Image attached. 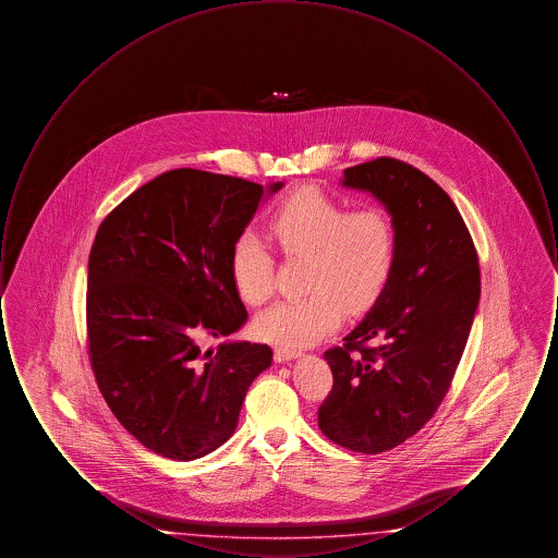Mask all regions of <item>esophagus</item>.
Masks as SVG:
<instances>
[{
  "instance_id": "esophagus-1",
  "label": "esophagus",
  "mask_w": 558,
  "mask_h": 558,
  "mask_svg": "<svg viewBox=\"0 0 558 558\" xmlns=\"http://www.w3.org/2000/svg\"><path fill=\"white\" fill-rule=\"evenodd\" d=\"M299 355H301V351H299V349H289V347H276V349H274V357H276V362H278V364H284V362L296 360Z\"/></svg>"
}]
</instances>
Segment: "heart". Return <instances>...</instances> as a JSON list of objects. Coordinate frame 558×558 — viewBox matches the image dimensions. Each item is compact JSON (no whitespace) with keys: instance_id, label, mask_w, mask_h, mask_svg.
Returning <instances> with one entry per match:
<instances>
[{"instance_id":"obj_1","label":"heart","mask_w":558,"mask_h":558,"mask_svg":"<svg viewBox=\"0 0 558 558\" xmlns=\"http://www.w3.org/2000/svg\"><path fill=\"white\" fill-rule=\"evenodd\" d=\"M267 236L284 257H305L307 294L287 299L255 319V332L269 343L303 347L335 330L343 314L366 312L385 289L396 234L387 213L345 205L305 187L289 196L267 221ZM230 276L240 299L262 305L274 292V257L253 232L230 248Z\"/></svg>"}]
</instances>
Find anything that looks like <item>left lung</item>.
Returning a JSON list of instances; mask_svg holds the SVG:
<instances>
[{
	"label": "left lung",
	"instance_id": "left-lung-1",
	"mask_svg": "<svg viewBox=\"0 0 558 558\" xmlns=\"http://www.w3.org/2000/svg\"><path fill=\"white\" fill-rule=\"evenodd\" d=\"M341 184L391 215L396 259L345 345L328 349L332 391L322 433L347 450H393L430 421L450 389L478 307L477 251L450 196L403 160L349 167Z\"/></svg>",
	"mask_w": 558,
	"mask_h": 558
}]
</instances>
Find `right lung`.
Returning <instances> with one entry per match:
<instances>
[{"mask_svg": "<svg viewBox=\"0 0 558 558\" xmlns=\"http://www.w3.org/2000/svg\"><path fill=\"white\" fill-rule=\"evenodd\" d=\"M282 186L173 169L100 223L87 264L89 360L108 408L144 448L171 460L217 450L271 366L267 345L203 343L248 318L230 248Z\"/></svg>", "mask_w": 558, "mask_h": 558, "instance_id": "add662e5", "label": "right lung"}]
</instances>
